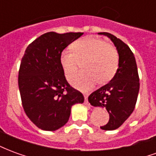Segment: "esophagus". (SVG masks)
I'll return each mask as SVG.
<instances>
[{"label":"esophagus","mask_w":156,"mask_h":156,"mask_svg":"<svg viewBox=\"0 0 156 156\" xmlns=\"http://www.w3.org/2000/svg\"><path fill=\"white\" fill-rule=\"evenodd\" d=\"M84 105H87V106H90V104H89L88 101V95H84Z\"/></svg>","instance_id":"34e87169"}]
</instances>
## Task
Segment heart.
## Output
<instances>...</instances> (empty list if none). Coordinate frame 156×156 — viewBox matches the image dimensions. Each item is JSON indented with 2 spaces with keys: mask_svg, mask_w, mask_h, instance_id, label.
<instances>
[{
  "mask_svg": "<svg viewBox=\"0 0 156 156\" xmlns=\"http://www.w3.org/2000/svg\"><path fill=\"white\" fill-rule=\"evenodd\" d=\"M72 51L64 50L60 55V64L66 78H70L82 63L84 71L69 78L73 87L81 91L94 88L95 82L104 84L110 81L119 66V54L113 45L104 40L85 37L72 45Z\"/></svg>",
  "mask_w": 156,
  "mask_h": 156,
  "instance_id": "heart-1",
  "label": "heart"
}]
</instances>
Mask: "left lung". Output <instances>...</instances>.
Masks as SVG:
<instances>
[{
	"label": "left lung",
	"mask_w": 156,
	"mask_h": 156,
	"mask_svg": "<svg viewBox=\"0 0 156 156\" xmlns=\"http://www.w3.org/2000/svg\"><path fill=\"white\" fill-rule=\"evenodd\" d=\"M98 34L108 37L115 46L119 54V68L107 84L89 95L88 102L94 107L106 108L109 120L100 128L104 130H114L122 125L134 111L140 90V79L136 61L130 48L108 32Z\"/></svg>",
	"instance_id": "left-lung-1"
}]
</instances>
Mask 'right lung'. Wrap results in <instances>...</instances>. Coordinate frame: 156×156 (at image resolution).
I'll list each match as a JSON object with an SVG mask.
<instances>
[{"label": "right lung", "instance_id": "1", "mask_svg": "<svg viewBox=\"0 0 156 156\" xmlns=\"http://www.w3.org/2000/svg\"><path fill=\"white\" fill-rule=\"evenodd\" d=\"M83 34L47 32L26 49L19 70V90L26 115L42 130L62 127L72 106L84 101L83 95L68 84L60 64L62 51Z\"/></svg>", "mask_w": 156, "mask_h": 156}]
</instances>
